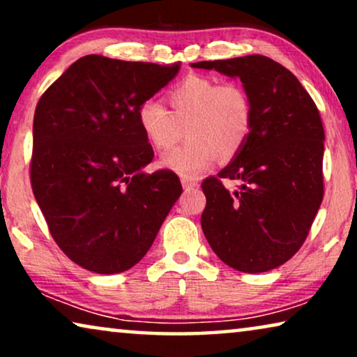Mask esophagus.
<instances>
[{"instance_id": "esophagus-1", "label": "esophagus", "mask_w": 357, "mask_h": 357, "mask_svg": "<svg viewBox=\"0 0 357 357\" xmlns=\"http://www.w3.org/2000/svg\"><path fill=\"white\" fill-rule=\"evenodd\" d=\"M182 187H183V190L185 192H193V190H197L198 188V183H195V182H190V180H182Z\"/></svg>"}]
</instances>
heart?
Listing matches in <instances>:
<instances>
[{"mask_svg":"<svg viewBox=\"0 0 357 357\" xmlns=\"http://www.w3.org/2000/svg\"><path fill=\"white\" fill-rule=\"evenodd\" d=\"M169 112L158 100H144L138 123L155 149L165 151L183 136L188 139L165 153L162 167L182 178L197 180L222 159H232L243 148L253 125V105L248 92L237 82L190 76L167 92Z\"/></svg>","mask_w":357,"mask_h":357,"instance_id":"b5f03b06","label":"heart"}]
</instances>
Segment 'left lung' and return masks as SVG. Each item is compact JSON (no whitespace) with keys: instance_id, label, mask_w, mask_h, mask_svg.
Segmentation results:
<instances>
[{"instance_id":"obj_1","label":"left lung","mask_w":357,"mask_h":357,"mask_svg":"<svg viewBox=\"0 0 357 357\" xmlns=\"http://www.w3.org/2000/svg\"><path fill=\"white\" fill-rule=\"evenodd\" d=\"M238 77L253 105L243 148L202 188V229L213 252L234 270L263 273L304 243L324 199V125L319 109L289 70L263 55L192 63ZM221 178L238 179L229 192Z\"/></svg>"}]
</instances>
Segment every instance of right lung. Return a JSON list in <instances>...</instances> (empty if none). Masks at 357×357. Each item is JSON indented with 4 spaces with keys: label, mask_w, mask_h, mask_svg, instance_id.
<instances>
[{
    "label": "right lung",
    "mask_w": 357,
    "mask_h": 357,
    "mask_svg": "<svg viewBox=\"0 0 357 357\" xmlns=\"http://www.w3.org/2000/svg\"><path fill=\"white\" fill-rule=\"evenodd\" d=\"M180 65L87 55L38 100L31 183L58 247L99 275L130 270L153 245L182 195L172 170L146 174L154 158L138 109Z\"/></svg>",
    "instance_id": "1"
}]
</instances>
